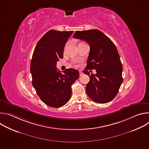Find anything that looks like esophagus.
<instances>
[{"mask_svg":"<svg viewBox=\"0 0 149 149\" xmlns=\"http://www.w3.org/2000/svg\"><path fill=\"white\" fill-rule=\"evenodd\" d=\"M79 75H80V76H81V75L83 74L82 72L81 71H79Z\"/></svg>","mask_w":149,"mask_h":149,"instance_id":"1","label":"esophagus"}]
</instances>
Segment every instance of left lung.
Instances as JSON below:
<instances>
[{"label": "left lung", "mask_w": 149, "mask_h": 149, "mask_svg": "<svg viewBox=\"0 0 149 149\" xmlns=\"http://www.w3.org/2000/svg\"><path fill=\"white\" fill-rule=\"evenodd\" d=\"M73 37L86 40L90 47L86 71L90 77L86 93L94 101L104 104L117 95L122 77V63L117 48L112 40L97 29L76 31ZM95 69V74L89 75L88 70Z\"/></svg>", "instance_id": "8db88e82"}]
</instances>
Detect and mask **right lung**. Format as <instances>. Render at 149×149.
<instances>
[{
  "label": "right lung",
  "instance_id": "1",
  "mask_svg": "<svg viewBox=\"0 0 149 149\" xmlns=\"http://www.w3.org/2000/svg\"><path fill=\"white\" fill-rule=\"evenodd\" d=\"M73 31L50 30L37 43L32 58V85L40 100L49 107L58 108L71 98L72 84L79 78L77 70L57 71L56 62L63 58V49Z\"/></svg>",
  "mask_w": 149,
  "mask_h": 149
}]
</instances>
